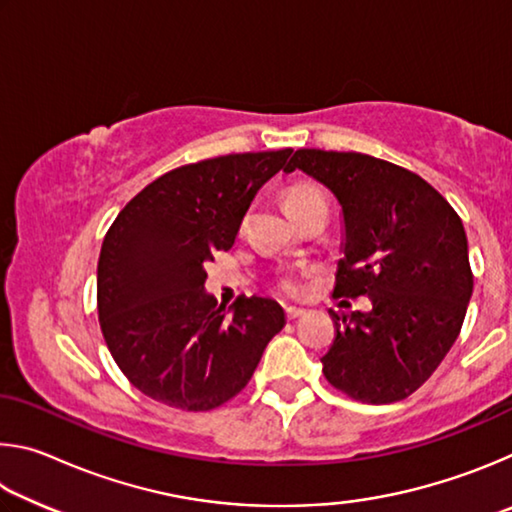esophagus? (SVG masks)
Listing matches in <instances>:
<instances>
[{
	"mask_svg": "<svg viewBox=\"0 0 512 512\" xmlns=\"http://www.w3.org/2000/svg\"><path fill=\"white\" fill-rule=\"evenodd\" d=\"M284 314H287V320H298V318L305 316L307 311L300 309V307H287V309H284Z\"/></svg>",
	"mask_w": 512,
	"mask_h": 512,
	"instance_id": "obj_1",
	"label": "esophagus"
}]
</instances>
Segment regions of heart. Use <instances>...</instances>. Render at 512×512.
I'll use <instances>...</instances> for the list:
<instances>
[{
    "mask_svg": "<svg viewBox=\"0 0 512 512\" xmlns=\"http://www.w3.org/2000/svg\"><path fill=\"white\" fill-rule=\"evenodd\" d=\"M323 198H325L323 192H320V189L311 183L291 185L284 189V194H282L284 207H287L291 216H298L307 205L323 201ZM307 277H309V271H284L277 275L275 284H277V289H280L282 293H287V296L300 298V296H305V291H307Z\"/></svg>",
    "mask_w": 512,
    "mask_h": 512,
    "instance_id": "1",
    "label": "heart"
}]
</instances>
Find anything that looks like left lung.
<instances>
[{
	"label": "left lung",
	"mask_w": 512,
	"mask_h": 512,
	"mask_svg": "<svg viewBox=\"0 0 512 512\" xmlns=\"http://www.w3.org/2000/svg\"><path fill=\"white\" fill-rule=\"evenodd\" d=\"M302 169L343 207L345 259L334 298L372 300L368 314L334 320L323 375L366 404L418 391L461 334L474 275L461 216L427 180L366 153L298 149Z\"/></svg>",
	"instance_id": "1"
}]
</instances>
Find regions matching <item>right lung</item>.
<instances>
[{
  "mask_svg": "<svg viewBox=\"0 0 512 512\" xmlns=\"http://www.w3.org/2000/svg\"><path fill=\"white\" fill-rule=\"evenodd\" d=\"M291 153L185 164L146 185L112 221L97 268L99 325L119 370L151 400L216 409L244 391L284 327L275 300L241 296L228 316L203 284L205 264L235 244L257 189Z\"/></svg>",
  "mask_w": 512,
  "mask_h": 512,
  "instance_id": "1",
  "label": "right lung"
}]
</instances>
